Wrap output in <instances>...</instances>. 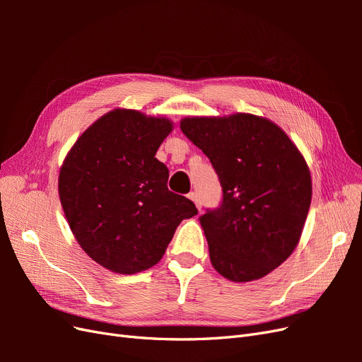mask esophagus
<instances>
[{
  "label": "esophagus",
  "mask_w": 362,
  "mask_h": 362,
  "mask_svg": "<svg viewBox=\"0 0 362 362\" xmlns=\"http://www.w3.org/2000/svg\"><path fill=\"white\" fill-rule=\"evenodd\" d=\"M189 198L194 202V205H196V208H198V210L201 211V208H202V204H201V199H199V196H198V193H194V192H192V193H189Z\"/></svg>",
  "instance_id": "esophagus-1"
}]
</instances>
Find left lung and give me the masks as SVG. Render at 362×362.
<instances>
[{"label": "left lung", "instance_id": "8db88e82", "mask_svg": "<svg viewBox=\"0 0 362 362\" xmlns=\"http://www.w3.org/2000/svg\"><path fill=\"white\" fill-rule=\"evenodd\" d=\"M180 127L222 185L221 205L199 217L213 267L234 282L266 276L291 255L308 216L311 175L299 149L254 115L185 117Z\"/></svg>", "mask_w": 362, "mask_h": 362}]
</instances>
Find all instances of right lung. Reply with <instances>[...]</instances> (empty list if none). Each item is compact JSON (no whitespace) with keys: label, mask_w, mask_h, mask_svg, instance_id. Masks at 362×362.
I'll use <instances>...</instances> for the list:
<instances>
[{"label":"right lung","mask_w":362,"mask_h":362,"mask_svg":"<svg viewBox=\"0 0 362 362\" xmlns=\"http://www.w3.org/2000/svg\"><path fill=\"white\" fill-rule=\"evenodd\" d=\"M166 117L117 108L87 128L64 158L59 194L71 231L98 264L122 275L156 266L175 229L198 214L168 189L156 158L172 131Z\"/></svg>","instance_id":"obj_1"}]
</instances>
